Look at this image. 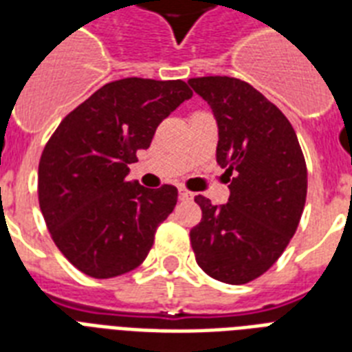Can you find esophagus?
<instances>
[{"instance_id": "34e87169", "label": "esophagus", "mask_w": 352, "mask_h": 352, "mask_svg": "<svg viewBox=\"0 0 352 352\" xmlns=\"http://www.w3.org/2000/svg\"><path fill=\"white\" fill-rule=\"evenodd\" d=\"M179 199H181V201H190V199H193V193L184 190V188H181V190H179Z\"/></svg>"}]
</instances>
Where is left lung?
Here are the masks:
<instances>
[{
	"mask_svg": "<svg viewBox=\"0 0 352 352\" xmlns=\"http://www.w3.org/2000/svg\"><path fill=\"white\" fill-rule=\"evenodd\" d=\"M217 122V164L230 182L226 204L197 195L195 261L230 285L265 274L292 239L307 197V166L294 127L250 84L228 76L190 78Z\"/></svg>",
	"mask_w": 352,
	"mask_h": 352,
	"instance_id": "obj_1",
	"label": "left lung"
}]
</instances>
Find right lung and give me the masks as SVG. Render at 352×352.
I'll return each instance as SVG.
<instances>
[{"instance_id":"right-lung-1","label":"right lung","mask_w":352,"mask_h":352,"mask_svg":"<svg viewBox=\"0 0 352 352\" xmlns=\"http://www.w3.org/2000/svg\"><path fill=\"white\" fill-rule=\"evenodd\" d=\"M192 95L181 80H117L69 113L47 142L41 214L60 252L91 278L135 270L175 208V186L149 190L127 175L160 122Z\"/></svg>"}]
</instances>
